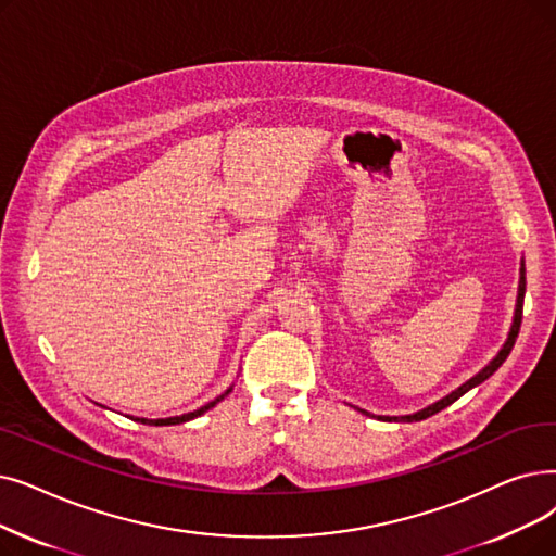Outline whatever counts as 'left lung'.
<instances>
[{
    "label": "left lung",
    "instance_id": "1",
    "mask_svg": "<svg viewBox=\"0 0 556 556\" xmlns=\"http://www.w3.org/2000/svg\"><path fill=\"white\" fill-rule=\"evenodd\" d=\"M522 302H525V263H522V268H520V283H518V300H516V313H514V323H511V331H509V338H506L504 341V345H502V350L497 352V356L491 361V364L484 368V370H479L472 379H468L466 383H462L458 386L456 391H452L450 395H445L443 400H439V402H433L431 406H427V408H422V412H418V414H412V416H379V420H386V422H393V420H400V422H418V420H425V418H429V416H433V414H439V412H443L445 406H450L452 402H456L458 397L462 395H466L470 389H475V386H479L481 381H486L502 364L506 361V356H509V352L514 350V345H516V338H518V331H520V323H522ZM361 414H366V416H370L368 412H364V408H361Z\"/></svg>",
    "mask_w": 556,
    "mask_h": 556
}]
</instances>
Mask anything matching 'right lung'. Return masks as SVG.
Instances as JSON below:
<instances>
[{"label": "right lung", "mask_w": 556, "mask_h": 556, "mask_svg": "<svg viewBox=\"0 0 556 556\" xmlns=\"http://www.w3.org/2000/svg\"><path fill=\"white\" fill-rule=\"evenodd\" d=\"M231 393V389H227L220 397H215L213 402H208V404H204V406H200L198 412H190V414H184V416H175V418H159V420H148V418H134L136 422H142V425H156V427H163V425H181V422H188V420H192V418H198V416H202V414H206L208 408H213L215 404L218 402H223L227 395Z\"/></svg>", "instance_id": "1"}]
</instances>
